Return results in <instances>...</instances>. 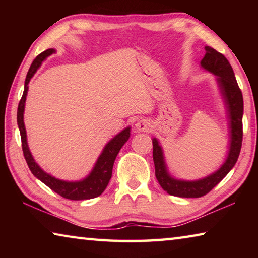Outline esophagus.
Segmentation results:
<instances>
[{"label": "esophagus", "mask_w": 258, "mask_h": 258, "mask_svg": "<svg viewBox=\"0 0 258 258\" xmlns=\"http://www.w3.org/2000/svg\"><path fill=\"white\" fill-rule=\"evenodd\" d=\"M135 128H137L138 132H148L151 128V125L147 119L141 118L135 123Z\"/></svg>", "instance_id": "obj_1"}]
</instances>
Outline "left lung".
Listing matches in <instances>:
<instances>
[{
    "mask_svg": "<svg viewBox=\"0 0 258 258\" xmlns=\"http://www.w3.org/2000/svg\"><path fill=\"white\" fill-rule=\"evenodd\" d=\"M206 54L200 61L204 71L216 76V83L223 99L229 125V150L224 163L215 172L199 180H181L171 175L166 164L164 150L158 139L152 138L156 177L168 195L181 198H199L208 194L233 168L241 150L243 99L233 69L225 56L211 46H205Z\"/></svg>",
    "mask_w": 258,
    "mask_h": 258,
    "instance_id": "obj_1",
    "label": "left lung"
}]
</instances>
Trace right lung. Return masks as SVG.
Here are the masks:
<instances>
[{
    "instance_id": "right-lung-1",
    "label": "right lung",
    "mask_w": 258,
    "mask_h": 258,
    "mask_svg": "<svg viewBox=\"0 0 258 258\" xmlns=\"http://www.w3.org/2000/svg\"><path fill=\"white\" fill-rule=\"evenodd\" d=\"M54 49H47L41 54H38L35 60L33 61L32 66H30L29 71L27 73L25 81V89L23 97L19 102L18 106V112H17V123H18V127L20 131L21 137V145H23V151L25 159L27 161V165L33 173V175L42 181L45 185L53 190L56 194L60 195L61 197L71 199V200H86L92 199L95 197H99L106 189L109 181H110L112 175V167L113 163L117 155H118L119 150L121 149L131 135V127L127 126L121 132L116 134L110 141H109L101 151V154L98 157L97 161L93 166L92 171L89 173V175L82 178L80 181H64L56 178L51 174L46 173L44 169L35 161L32 152L29 150L28 142H27V133H26V127L24 123V112H25V103H26V97H27L28 92V84L34 74L37 72V69L41 67L43 61H44L47 56L55 53Z\"/></svg>"
}]
</instances>
